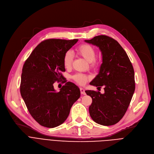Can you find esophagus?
Here are the masks:
<instances>
[{"label":"esophagus","instance_id":"obj_1","mask_svg":"<svg viewBox=\"0 0 154 154\" xmlns=\"http://www.w3.org/2000/svg\"><path fill=\"white\" fill-rule=\"evenodd\" d=\"M80 93H81V94H82V95H85V90L83 88H80Z\"/></svg>","mask_w":154,"mask_h":154}]
</instances>
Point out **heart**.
<instances>
[{
    "mask_svg": "<svg viewBox=\"0 0 154 154\" xmlns=\"http://www.w3.org/2000/svg\"><path fill=\"white\" fill-rule=\"evenodd\" d=\"M77 54L83 57L86 61L91 63L92 67H97L98 66V62L95 59L96 51L94 47L88 44H83L79 45L77 48ZM73 61V54L70 51H67L64 54L63 57V63L64 67L69 69L71 67ZM76 82L80 85H84L87 81L88 77L84 74H77L73 76Z\"/></svg>",
    "mask_w": 154,
    "mask_h": 154,
    "instance_id": "1",
    "label": "heart"
}]
</instances>
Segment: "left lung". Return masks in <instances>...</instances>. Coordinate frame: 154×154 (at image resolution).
I'll return each mask as SVG.
<instances>
[{
	"label": "left lung",
	"mask_w": 154,
	"mask_h": 154,
	"mask_svg": "<svg viewBox=\"0 0 154 154\" xmlns=\"http://www.w3.org/2000/svg\"><path fill=\"white\" fill-rule=\"evenodd\" d=\"M85 42L97 46L102 55L99 74L90 84L103 86L104 94L85 91L92 99L90 116L100 125H114L125 115L135 91L133 66L124 48L112 37L101 35Z\"/></svg>",
	"instance_id": "left-lung-1"
}]
</instances>
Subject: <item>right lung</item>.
Returning <instances> with one entry per match:
<instances>
[{"mask_svg":"<svg viewBox=\"0 0 154 154\" xmlns=\"http://www.w3.org/2000/svg\"><path fill=\"white\" fill-rule=\"evenodd\" d=\"M77 41L78 39L45 40L23 64L20 94L32 117L42 126L54 128L63 124L72 105L80 97L79 88L74 83L66 82L59 92L55 91L53 85L62 78L60 72L66 71L64 54Z\"/></svg>","mask_w":154,"mask_h":154,"instance_id":"right-lung-1","label":"right lung"}]
</instances>
